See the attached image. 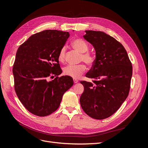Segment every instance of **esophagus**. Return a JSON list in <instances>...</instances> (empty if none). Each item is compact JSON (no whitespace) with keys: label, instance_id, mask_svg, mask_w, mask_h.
I'll return each instance as SVG.
<instances>
[{"label":"esophagus","instance_id":"esophagus-1","mask_svg":"<svg viewBox=\"0 0 148 148\" xmlns=\"http://www.w3.org/2000/svg\"><path fill=\"white\" fill-rule=\"evenodd\" d=\"M73 83H77L78 82V80L77 79H75V78H73Z\"/></svg>","mask_w":148,"mask_h":148}]
</instances>
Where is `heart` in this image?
Listing matches in <instances>:
<instances>
[{"label":"heart","instance_id":"1","mask_svg":"<svg viewBox=\"0 0 148 148\" xmlns=\"http://www.w3.org/2000/svg\"><path fill=\"white\" fill-rule=\"evenodd\" d=\"M71 46L79 53H82L80 60L83 61L88 65L91 66L95 63V57L91 53L88 52L89 47L87 43L83 39L77 38L71 42ZM58 60L60 63H64L65 61V48L62 47L58 54ZM86 71V67L84 64L78 65H67L63 69V73L73 78H78Z\"/></svg>","mask_w":148,"mask_h":148}]
</instances>
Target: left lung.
Instances as JSON below:
<instances>
[{
	"label": "left lung",
	"instance_id": "left-lung-1",
	"mask_svg": "<svg viewBox=\"0 0 148 148\" xmlns=\"http://www.w3.org/2000/svg\"><path fill=\"white\" fill-rule=\"evenodd\" d=\"M83 36L96 50V59L82 81L84 92L79 102L89 117L97 120L113 115L127 99L130 89L133 67L127 51L114 38L102 31H85Z\"/></svg>",
	"mask_w": 148,
	"mask_h": 148
}]
</instances>
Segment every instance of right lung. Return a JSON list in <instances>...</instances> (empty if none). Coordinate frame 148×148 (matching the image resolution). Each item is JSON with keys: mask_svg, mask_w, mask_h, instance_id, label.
<instances>
[{"mask_svg": "<svg viewBox=\"0 0 148 148\" xmlns=\"http://www.w3.org/2000/svg\"><path fill=\"white\" fill-rule=\"evenodd\" d=\"M69 32L47 29L37 33L20 46L13 66L14 89L21 104L39 117L59 108L64 94L73 86L72 78L59 77L62 69L58 54ZM55 75L51 82L49 77Z\"/></svg>", "mask_w": 148, "mask_h": 148, "instance_id": "obj_1", "label": "right lung"}]
</instances>
